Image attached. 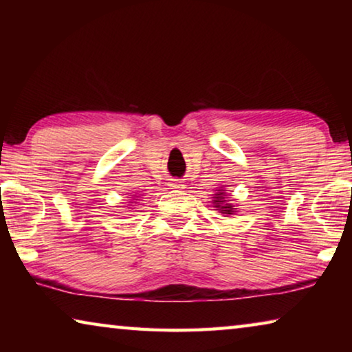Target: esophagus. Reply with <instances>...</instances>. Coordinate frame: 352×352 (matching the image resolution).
Wrapping results in <instances>:
<instances>
[{
    "label": "esophagus",
    "instance_id": "34e87169",
    "mask_svg": "<svg viewBox=\"0 0 352 352\" xmlns=\"http://www.w3.org/2000/svg\"><path fill=\"white\" fill-rule=\"evenodd\" d=\"M169 188L170 189H184L186 188V184H184L183 182H180V180H172L170 183H169Z\"/></svg>",
    "mask_w": 352,
    "mask_h": 352
}]
</instances>
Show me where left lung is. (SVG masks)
I'll use <instances>...</instances> for the list:
<instances>
[{"mask_svg":"<svg viewBox=\"0 0 352 352\" xmlns=\"http://www.w3.org/2000/svg\"><path fill=\"white\" fill-rule=\"evenodd\" d=\"M212 206L216 208V211L222 214L223 217H230L237 212V208L230 201L228 194L225 192V189L220 186L216 189V194H212Z\"/></svg>","mask_w":352,"mask_h":352,"instance_id":"obj_1","label":"left lung"}]
</instances>
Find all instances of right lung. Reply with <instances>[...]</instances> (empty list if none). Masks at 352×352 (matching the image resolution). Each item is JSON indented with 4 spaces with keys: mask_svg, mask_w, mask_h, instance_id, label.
<instances>
[{
    "mask_svg": "<svg viewBox=\"0 0 352 352\" xmlns=\"http://www.w3.org/2000/svg\"><path fill=\"white\" fill-rule=\"evenodd\" d=\"M132 197H133L134 199H132L131 197H130V200H138V199H141V195H138V194H133V195H132ZM129 204H130V205H129V206H133V205H132V204H136V201H129Z\"/></svg>",
    "mask_w": 352,
    "mask_h": 352,
    "instance_id": "1",
    "label": "right lung"
}]
</instances>
